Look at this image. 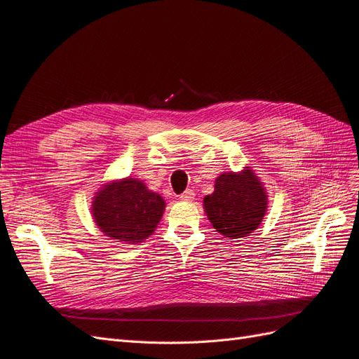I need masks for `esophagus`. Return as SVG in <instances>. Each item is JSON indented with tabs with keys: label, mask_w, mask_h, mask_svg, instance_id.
Wrapping results in <instances>:
<instances>
[{
	"label": "esophagus",
	"mask_w": 359,
	"mask_h": 359,
	"mask_svg": "<svg viewBox=\"0 0 359 359\" xmlns=\"http://www.w3.org/2000/svg\"><path fill=\"white\" fill-rule=\"evenodd\" d=\"M194 196H196V194H194V191L193 190H186L184 191L181 196H180V199L181 201H186V202H191V201H194Z\"/></svg>",
	"instance_id": "34e87169"
}]
</instances>
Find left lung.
I'll return each mask as SVG.
<instances>
[{
    "instance_id": "8db88e82",
    "label": "left lung",
    "mask_w": 359,
    "mask_h": 359,
    "mask_svg": "<svg viewBox=\"0 0 359 359\" xmlns=\"http://www.w3.org/2000/svg\"><path fill=\"white\" fill-rule=\"evenodd\" d=\"M266 208V189L250 166L222 173L215 178L214 191L203 198V210L212 227L229 240L256 231Z\"/></svg>"
}]
</instances>
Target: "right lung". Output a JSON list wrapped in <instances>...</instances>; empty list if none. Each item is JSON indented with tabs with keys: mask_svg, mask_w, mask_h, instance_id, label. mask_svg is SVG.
Instances as JSON below:
<instances>
[{
	"mask_svg": "<svg viewBox=\"0 0 359 359\" xmlns=\"http://www.w3.org/2000/svg\"><path fill=\"white\" fill-rule=\"evenodd\" d=\"M166 202L137 178L114 180L95 191L91 214L95 226L111 240L137 244L153 235Z\"/></svg>",
	"mask_w": 359,
	"mask_h": 359,
	"instance_id": "obj_1",
	"label": "right lung"
}]
</instances>
